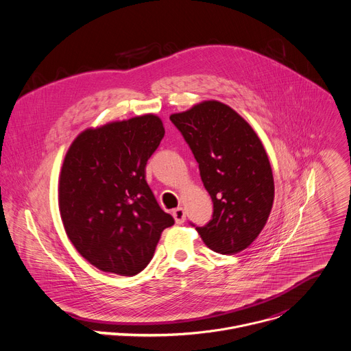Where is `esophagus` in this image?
<instances>
[{
  "label": "esophagus",
  "mask_w": 351,
  "mask_h": 351,
  "mask_svg": "<svg viewBox=\"0 0 351 351\" xmlns=\"http://www.w3.org/2000/svg\"><path fill=\"white\" fill-rule=\"evenodd\" d=\"M172 215H173V219H175V221H176L178 224H183V223H184V220H186V212H184L183 208H176V209L172 212Z\"/></svg>",
  "instance_id": "obj_1"
}]
</instances>
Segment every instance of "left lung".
Wrapping results in <instances>:
<instances>
[{"instance_id": "1", "label": "left lung", "mask_w": 351, "mask_h": 351, "mask_svg": "<svg viewBox=\"0 0 351 351\" xmlns=\"http://www.w3.org/2000/svg\"><path fill=\"white\" fill-rule=\"evenodd\" d=\"M199 167L213 202L212 220L195 230L220 254H237L260 235L275 198L272 168L252 125L228 105L210 99L171 114Z\"/></svg>"}]
</instances>
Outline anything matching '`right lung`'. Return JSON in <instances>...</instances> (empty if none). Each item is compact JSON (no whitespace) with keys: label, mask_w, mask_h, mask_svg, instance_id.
<instances>
[{"label":"right lung","mask_w":351,"mask_h":351,"mask_svg":"<svg viewBox=\"0 0 351 351\" xmlns=\"http://www.w3.org/2000/svg\"><path fill=\"white\" fill-rule=\"evenodd\" d=\"M165 130L147 113L87 128L71 143L58 179L65 232L91 265L121 276L153 258L161 232L175 220L157 204L146 164Z\"/></svg>","instance_id":"add662e5"}]
</instances>
